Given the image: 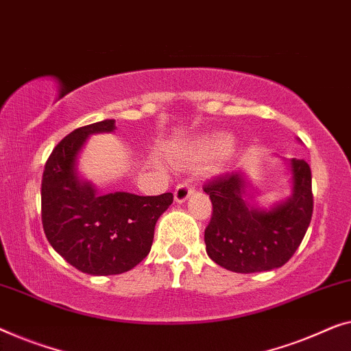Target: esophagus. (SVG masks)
Listing matches in <instances>:
<instances>
[{
  "instance_id": "obj_1",
  "label": "esophagus",
  "mask_w": 351,
  "mask_h": 351,
  "mask_svg": "<svg viewBox=\"0 0 351 351\" xmlns=\"http://www.w3.org/2000/svg\"><path fill=\"white\" fill-rule=\"evenodd\" d=\"M194 189L195 187L191 181H182L181 184H178L175 189V200L180 202V204L181 202H186L192 194H194Z\"/></svg>"
}]
</instances>
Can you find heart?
<instances>
[{"instance_id":"obj_1","label":"heart","mask_w":351,"mask_h":351,"mask_svg":"<svg viewBox=\"0 0 351 351\" xmlns=\"http://www.w3.org/2000/svg\"><path fill=\"white\" fill-rule=\"evenodd\" d=\"M232 141L229 138H218V140L211 141L208 146H206V149L211 151V152H224L230 147Z\"/></svg>"}]
</instances>
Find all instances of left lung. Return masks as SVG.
Segmentation results:
<instances>
[{"label": "left lung", "instance_id": "obj_1", "mask_svg": "<svg viewBox=\"0 0 351 351\" xmlns=\"http://www.w3.org/2000/svg\"><path fill=\"white\" fill-rule=\"evenodd\" d=\"M293 195L270 211L248 208L245 178L226 173L206 182L213 213L205 229L206 253L216 264L239 274L278 269L302 243L313 213L312 171L304 159L291 160Z\"/></svg>", "mask_w": 351, "mask_h": 351}]
</instances>
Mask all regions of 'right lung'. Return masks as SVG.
I'll return each instance as SVG.
<instances>
[{"mask_svg":"<svg viewBox=\"0 0 351 351\" xmlns=\"http://www.w3.org/2000/svg\"><path fill=\"white\" fill-rule=\"evenodd\" d=\"M106 119L79 127L49 156L41 182L43 229L52 248L73 267L90 275L124 274L149 254L154 227L173 194L97 195L75 173L79 149L90 133L112 132Z\"/></svg>","mask_w":351,"mask_h":351,"instance_id":"right-lung-1","label":"right lung"}]
</instances>
